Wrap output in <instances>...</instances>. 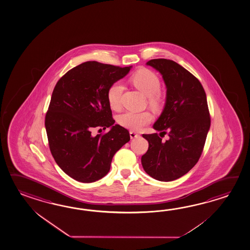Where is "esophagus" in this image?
Listing matches in <instances>:
<instances>
[{
	"label": "esophagus",
	"instance_id": "esophagus-1",
	"mask_svg": "<svg viewBox=\"0 0 250 250\" xmlns=\"http://www.w3.org/2000/svg\"><path fill=\"white\" fill-rule=\"evenodd\" d=\"M130 137L131 139H135V138L140 137V134H138L137 133H135V132H130Z\"/></svg>",
	"mask_w": 250,
	"mask_h": 250
}]
</instances>
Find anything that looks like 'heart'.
I'll list each match as a JSON object with an SVG mask.
<instances>
[{
  "label": "heart",
  "instance_id": "b5f03b06",
  "mask_svg": "<svg viewBox=\"0 0 250 250\" xmlns=\"http://www.w3.org/2000/svg\"><path fill=\"white\" fill-rule=\"evenodd\" d=\"M134 86L137 88L145 96L148 97L149 104L157 107L160 104V96L158 92L160 90V80L154 72L142 68L135 72L131 78ZM123 85L120 82L112 83L107 90V102L114 110H118L121 107V96H122ZM152 116L149 112H134L127 111L123 113L118 118V124L132 131H140L145 125L151 122Z\"/></svg>",
  "mask_w": 250,
  "mask_h": 250
}]
</instances>
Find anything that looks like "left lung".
I'll list each match as a JSON object with an SVG mask.
<instances>
[{
  "label": "left lung",
  "mask_w": 250,
  "mask_h": 250,
  "mask_svg": "<svg viewBox=\"0 0 250 250\" xmlns=\"http://www.w3.org/2000/svg\"><path fill=\"white\" fill-rule=\"evenodd\" d=\"M146 65L161 74L167 87L165 107L153 128L169 139L143 134L148 148L142 165L152 178L171 182L188 173L201 156L210 128L207 95L200 82L178 63L155 59Z\"/></svg>",
  "instance_id": "left-lung-1"
}]
</instances>
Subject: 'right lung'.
Here are the masks:
<instances>
[{"instance_id": "1", "label": "right lung", "mask_w": 250, "mask_h": 250, "mask_svg": "<svg viewBox=\"0 0 250 250\" xmlns=\"http://www.w3.org/2000/svg\"><path fill=\"white\" fill-rule=\"evenodd\" d=\"M131 68L83 62L57 83L46 113V133L58 166L76 181L93 183L104 177L114 155L130 141L127 130L115 125L107 93ZM96 127L110 131L92 137Z\"/></svg>"}]
</instances>
